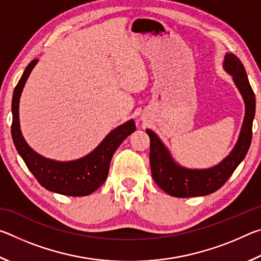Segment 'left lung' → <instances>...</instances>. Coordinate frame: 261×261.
<instances>
[{
  "label": "left lung",
  "instance_id": "left-lung-1",
  "mask_svg": "<svg viewBox=\"0 0 261 261\" xmlns=\"http://www.w3.org/2000/svg\"><path fill=\"white\" fill-rule=\"evenodd\" d=\"M223 69L232 77L245 105V116L237 143L231 152L214 167L206 169H190L179 166L155 132L146 129L151 140L149 163L153 179L159 188L173 197L189 198L207 196L215 192L227 182L238 165L244 160L252 140V123L255 114V96L241 60L232 53H227Z\"/></svg>",
  "mask_w": 261,
  "mask_h": 261
}]
</instances>
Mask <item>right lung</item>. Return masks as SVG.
Segmentation results:
<instances>
[{
  "label": "right lung",
  "mask_w": 261,
  "mask_h": 261,
  "mask_svg": "<svg viewBox=\"0 0 261 261\" xmlns=\"http://www.w3.org/2000/svg\"><path fill=\"white\" fill-rule=\"evenodd\" d=\"M33 60L26 67L12 95L11 135L15 147L31 173L43 188L64 196H88L99 189L107 178L110 160L127 136L136 131L135 121L130 120L115 127L91 153L72 161H56L41 156L26 143L20 131L19 100L31 71L37 65Z\"/></svg>",
  "instance_id": "add662e5"
}]
</instances>
